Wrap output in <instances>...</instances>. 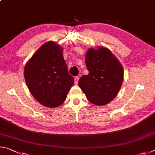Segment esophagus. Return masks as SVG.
Segmentation results:
<instances>
[{
    "label": "esophagus",
    "instance_id": "obj_1",
    "mask_svg": "<svg viewBox=\"0 0 155 155\" xmlns=\"http://www.w3.org/2000/svg\"><path fill=\"white\" fill-rule=\"evenodd\" d=\"M74 80H75V84H78V81H79V77H78V76H76V77H75Z\"/></svg>",
    "mask_w": 155,
    "mask_h": 155
}]
</instances>
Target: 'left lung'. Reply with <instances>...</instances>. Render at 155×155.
Instances as JSON below:
<instances>
[{
    "mask_svg": "<svg viewBox=\"0 0 155 155\" xmlns=\"http://www.w3.org/2000/svg\"><path fill=\"white\" fill-rule=\"evenodd\" d=\"M85 62L89 71L78 85L89 101L96 105L109 104L117 95L123 82L124 70L118 60L107 48H90Z\"/></svg>",
    "mask_w": 155,
    "mask_h": 155,
    "instance_id": "8db88e82",
    "label": "left lung"
}]
</instances>
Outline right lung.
<instances>
[{
    "label": "right lung",
    "mask_w": 155,
    "mask_h": 155,
    "mask_svg": "<svg viewBox=\"0 0 155 155\" xmlns=\"http://www.w3.org/2000/svg\"><path fill=\"white\" fill-rule=\"evenodd\" d=\"M24 73L32 95L48 107L61 105L74 84L68 73L62 48L53 41L41 46L26 64Z\"/></svg>",
    "instance_id": "obj_1"
}]
</instances>
